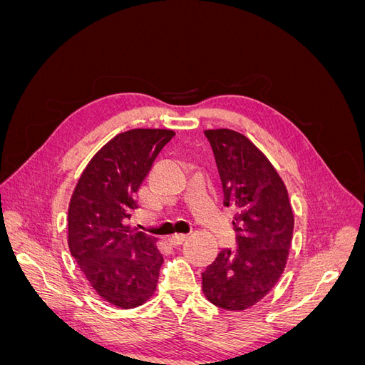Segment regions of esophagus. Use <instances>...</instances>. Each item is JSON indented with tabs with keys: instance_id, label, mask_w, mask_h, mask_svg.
<instances>
[{
	"instance_id": "1",
	"label": "esophagus",
	"mask_w": 365,
	"mask_h": 365,
	"mask_svg": "<svg viewBox=\"0 0 365 365\" xmlns=\"http://www.w3.org/2000/svg\"><path fill=\"white\" fill-rule=\"evenodd\" d=\"M187 239H189V235H175V236H172L169 239V242H170V245L178 247V245L182 244V242H185Z\"/></svg>"
}]
</instances>
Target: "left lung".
Segmentation results:
<instances>
[{"label": "left lung", "mask_w": 365, "mask_h": 365, "mask_svg": "<svg viewBox=\"0 0 365 365\" xmlns=\"http://www.w3.org/2000/svg\"><path fill=\"white\" fill-rule=\"evenodd\" d=\"M212 145L224 190V205L237 213L236 250H222L202 272L208 302L244 311L260 302L284 271L294 213L284 182L269 160L231 129L204 132Z\"/></svg>", "instance_id": "left-lung-1"}]
</instances>
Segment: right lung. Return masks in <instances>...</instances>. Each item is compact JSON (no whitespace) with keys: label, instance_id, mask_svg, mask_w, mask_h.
Segmentation results:
<instances>
[{"label":"right lung","instance_id":"right-lung-1","mask_svg":"<svg viewBox=\"0 0 365 365\" xmlns=\"http://www.w3.org/2000/svg\"><path fill=\"white\" fill-rule=\"evenodd\" d=\"M175 135L170 129H130L88 163L68 207V247L103 300L138 307L157 289L163 254L157 237L128 224L135 193L153 161Z\"/></svg>","mask_w":365,"mask_h":365}]
</instances>
